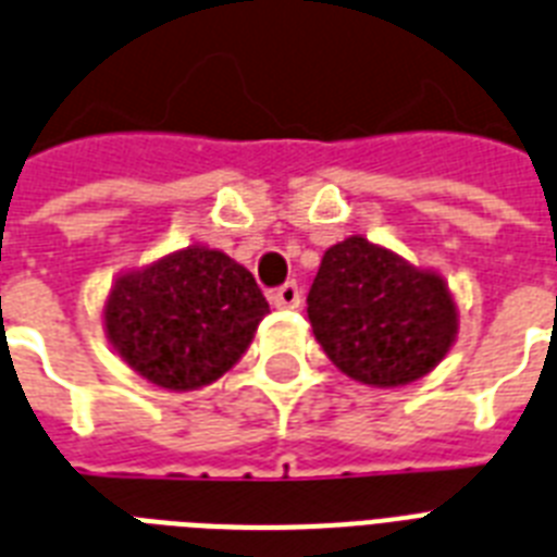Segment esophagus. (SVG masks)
Returning a JSON list of instances; mask_svg holds the SVG:
<instances>
[{"label": "esophagus", "instance_id": "esophagus-1", "mask_svg": "<svg viewBox=\"0 0 557 557\" xmlns=\"http://www.w3.org/2000/svg\"><path fill=\"white\" fill-rule=\"evenodd\" d=\"M300 286H297L294 280H288V283H283V286L271 292V302H274L277 309H297V306H300Z\"/></svg>", "mask_w": 557, "mask_h": 557}]
</instances>
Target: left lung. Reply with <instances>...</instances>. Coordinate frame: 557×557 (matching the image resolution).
<instances>
[{
	"label": "left lung",
	"instance_id": "8db88e82",
	"mask_svg": "<svg viewBox=\"0 0 557 557\" xmlns=\"http://www.w3.org/2000/svg\"><path fill=\"white\" fill-rule=\"evenodd\" d=\"M309 320L337 369L369 386H404L432 372L458 332L443 280L363 237L323 255Z\"/></svg>",
	"mask_w": 557,
	"mask_h": 557
}]
</instances>
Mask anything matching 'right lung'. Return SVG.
Wrapping results in <instances>:
<instances>
[{
	"label": "right lung",
	"instance_id": "obj_1",
	"mask_svg": "<svg viewBox=\"0 0 557 557\" xmlns=\"http://www.w3.org/2000/svg\"><path fill=\"white\" fill-rule=\"evenodd\" d=\"M265 314L251 271L223 251L185 248L116 280L106 329L134 372L185 392L228 372Z\"/></svg>",
	"mask_w": 557,
	"mask_h": 557
}]
</instances>
